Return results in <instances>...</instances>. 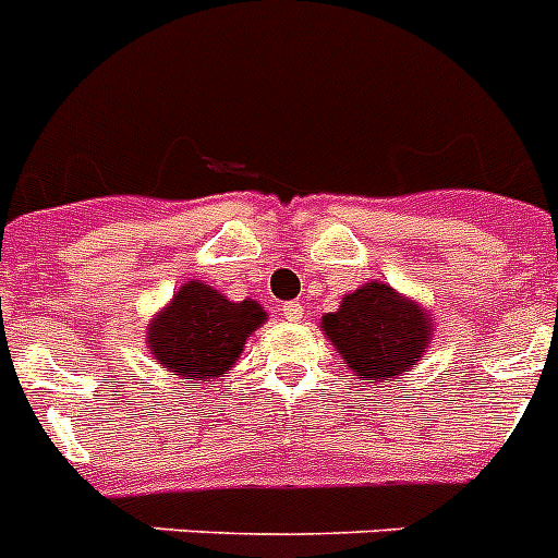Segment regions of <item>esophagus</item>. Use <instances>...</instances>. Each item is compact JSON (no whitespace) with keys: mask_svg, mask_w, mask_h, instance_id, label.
Returning <instances> with one entry per match:
<instances>
[{"mask_svg":"<svg viewBox=\"0 0 558 558\" xmlns=\"http://www.w3.org/2000/svg\"><path fill=\"white\" fill-rule=\"evenodd\" d=\"M282 313H284V318H288V322H302V318H304V307L299 302H288L282 307Z\"/></svg>","mask_w":558,"mask_h":558,"instance_id":"1","label":"esophagus"}]
</instances>
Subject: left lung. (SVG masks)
Returning a JSON list of instances; mask_svg holds the SVG:
<instances>
[{
    "instance_id": "8db88e82",
    "label": "left lung",
    "mask_w": 558,
    "mask_h": 558,
    "mask_svg": "<svg viewBox=\"0 0 558 558\" xmlns=\"http://www.w3.org/2000/svg\"><path fill=\"white\" fill-rule=\"evenodd\" d=\"M322 329L357 379H399L416 366L430 343V318L416 302L386 282H366L343 295Z\"/></svg>"
}]
</instances>
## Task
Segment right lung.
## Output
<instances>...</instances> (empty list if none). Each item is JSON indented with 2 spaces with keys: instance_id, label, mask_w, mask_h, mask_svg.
Returning a JSON list of instances; mask_svg holds the SVG:
<instances>
[{
  "instance_id": "right-lung-1",
  "label": "right lung",
  "mask_w": 558,
  "mask_h": 558,
  "mask_svg": "<svg viewBox=\"0 0 558 558\" xmlns=\"http://www.w3.org/2000/svg\"><path fill=\"white\" fill-rule=\"evenodd\" d=\"M259 324H265L263 304L251 299L229 302L223 293L195 279L147 324V352L165 372L215 383L231 372Z\"/></svg>"
}]
</instances>
